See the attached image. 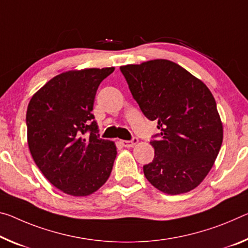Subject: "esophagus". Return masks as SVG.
Here are the masks:
<instances>
[{
    "instance_id": "esophagus-1",
    "label": "esophagus",
    "mask_w": 248,
    "mask_h": 248,
    "mask_svg": "<svg viewBox=\"0 0 248 248\" xmlns=\"http://www.w3.org/2000/svg\"><path fill=\"white\" fill-rule=\"evenodd\" d=\"M138 143V138H132L131 140H123L121 141V144L125 148H131L133 145Z\"/></svg>"
}]
</instances>
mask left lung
<instances>
[{"label":"left lung","instance_id":"1","mask_svg":"<svg viewBox=\"0 0 248 248\" xmlns=\"http://www.w3.org/2000/svg\"><path fill=\"white\" fill-rule=\"evenodd\" d=\"M131 95L160 132L152 136V162L143 166L153 186L175 195L193 190L213 167L223 125L210 89L180 65L155 60L121 66Z\"/></svg>","mask_w":248,"mask_h":248}]
</instances>
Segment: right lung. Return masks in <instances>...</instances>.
I'll return each mask as SVG.
<instances>
[{"mask_svg": "<svg viewBox=\"0 0 248 248\" xmlns=\"http://www.w3.org/2000/svg\"><path fill=\"white\" fill-rule=\"evenodd\" d=\"M113 70L89 68L57 75L27 107L31 155L45 178L66 194H92L111 173L116 145L99 138L92 111L100 82Z\"/></svg>", "mask_w": 248, "mask_h": 248, "instance_id": "obj_1", "label": "right lung"}]
</instances>
